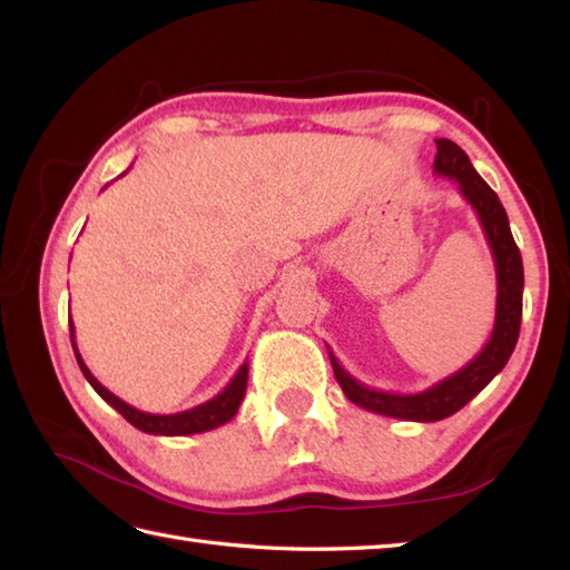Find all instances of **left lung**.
I'll use <instances>...</instances> for the list:
<instances>
[{
    "label": "left lung",
    "instance_id": "8db88e82",
    "mask_svg": "<svg viewBox=\"0 0 570 570\" xmlns=\"http://www.w3.org/2000/svg\"><path fill=\"white\" fill-rule=\"evenodd\" d=\"M435 149H439V154H435L433 159V174L455 180L460 196H463L472 205V210L478 213L482 233H485L488 245L492 249L494 272H498V306H494V328L490 341L465 367H460L451 377L435 382L429 390L416 394L372 390V386L355 380L328 347L335 380L343 386L350 402L367 411H374V414L421 423L453 416L472 396H478L485 390L494 380V374L502 372L519 341L524 294L522 254H519V247L510 229V220H507V213L502 208L498 193L480 178V174L472 168L468 154L460 149L455 141L435 139Z\"/></svg>",
    "mask_w": 570,
    "mask_h": 570
}]
</instances>
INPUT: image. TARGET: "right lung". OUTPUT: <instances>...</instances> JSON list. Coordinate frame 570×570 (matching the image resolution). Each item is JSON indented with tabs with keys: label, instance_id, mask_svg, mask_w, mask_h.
<instances>
[{
	"label": "right lung",
	"instance_id": "1",
	"mask_svg": "<svg viewBox=\"0 0 570 570\" xmlns=\"http://www.w3.org/2000/svg\"><path fill=\"white\" fill-rule=\"evenodd\" d=\"M70 343L72 350H76V360L80 365V372L85 374V380L90 382V386L95 392H98L107 404L112 409H117L119 414H122L131 426L144 431V433H154V435H193V433H203V431H213L217 426H223L229 419H235L237 409L242 404V399H245L247 392V374H249V365H239L237 374L225 390L208 399L205 404L193 406L188 411H178V414H147V411H139L131 404L122 402V399L115 396L107 386H102L98 380L92 377V372L85 365L78 347H76V328H72V321H70Z\"/></svg>",
	"mask_w": 570,
	"mask_h": 570
}]
</instances>
